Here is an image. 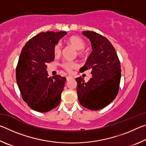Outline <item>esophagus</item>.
Returning a JSON list of instances; mask_svg holds the SVG:
<instances>
[{"label":"esophagus","mask_w":146,"mask_h":146,"mask_svg":"<svg viewBox=\"0 0 146 146\" xmlns=\"http://www.w3.org/2000/svg\"><path fill=\"white\" fill-rule=\"evenodd\" d=\"M73 78V76H68L67 77H66V79H67V80H70V79Z\"/></svg>","instance_id":"obj_1"}]
</instances>
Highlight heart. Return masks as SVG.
Listing matches in <instances>:
<instances>
[{"label": "heart", "mask_w": 146, "mask_h": 146, "mask_svg": "<svg viewBox=\"0 0 146 146\" xmlns=\"http://www.w3.org/2000/svg\"><path fill=\"white\" fill-rule=\"evenodd\" d=\"M68 42L70 43L71 46H73L76 50H78V54L79 55H82V51L80 50H82V49H84L86 46L85 42L82 38L76 36H73L68 39ZM79 50L80 51H79ZM61 51L62 44L60 42H59L56 44V45L54 46V54H55V55H59L61 53ZM61 66L62 67L65 69L66 71H68V72H70L73 69H75L77 67V64L75 63V62L72 61H64L62 63Z\"/></svg>", "instance_id": "b5f03b06"}]
</instances>
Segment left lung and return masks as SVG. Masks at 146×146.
Wrapping results in <instances>:
<instances>
[{
  "label": "left lung",
  "mask_w": 146,
  "mask_h": 146,
  "mask_svg": "<svg viewBox=\"0 0 146 146\" xmlns=\"http://www.w3.org/2000/svg\"><path fill=\"white\" fill-rule=\"evenodd\" d=\"M82 35L90 39L92 52L81 71L91 69L92 77L88 82L81 77L77 82L79 102L88 110L97 111L107 106L117 97L121 77L120 62L114 47L101 35L84 31Z\"/></svg>",
  "instance_id": "8db88e82"
}]
</instances>
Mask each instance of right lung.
<instances>
[{
  "label": "right lung",
  "instance_id": "1",
  "mask_svg": "<svg viewBox=\"0 0 146 146\" xmlns=\"http://www.w3.org/2000/svg\"><path fill=\"white\" fill-rule=\"evenodd\" d=\"M65 31L42 32L31 38L22 49L16 78L24 102L32 110L45 113L58 106L66 78L49 77L47 64L54 60L53 48Z\"/></svg>",
  "mask_w": 146,
  "mask_h": 146
}]
</instances>
